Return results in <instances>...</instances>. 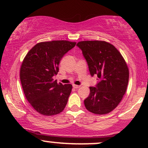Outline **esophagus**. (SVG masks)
I'll use <instances>...</instances> for the list:
<instances>
[{
  "mask_svg": "<svg viewBox=\"0 0 148 148\" xmlns=\"http://www.w3.org/2000/svg\"><path fill=\"white\" fill-rule=\"evenodd\" d=\"M80 87H81L80 86H77V85H75V84L73 85V88H75V89H78V88H79Z\"/></svg>",
  "mask_w": 148,
  "mask_h": 148,
  "instance_id": "1",
  "label": "esophagus"
}]
</instances>
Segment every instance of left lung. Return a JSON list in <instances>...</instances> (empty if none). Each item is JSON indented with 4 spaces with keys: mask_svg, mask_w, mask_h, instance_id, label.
<instances>
[{
    "mask_svg": "<svg viewBox=\"0 0 148 148\" xmlns=\"http://www.w3.org/2000/svg\"><path fill=\"white\" fill-rule=\"evenodd\" d=\"M76 45L82 51L91 76L99 79L96 87H90L85 106L95 114H107L118 106L126 92L128 66L120 51L108 42L81 41Z\"/></svg>",
    "mask_w": 148,
    "mask_h": 148,
    "instance_id": "obj_1",
    "label": "left lung"
}]
</instances>
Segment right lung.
I'll use <instances>...</instances> for the list:
<instances>
[{
    "label": "right lung",
    "instance_id": "right-lung-1",
    "mask_svg": "<svg viewBox=\"0 0 148 148\" xmlns=\"http://www.w3.org/2000/svg\"><path fill=\"white\" fill-rule=\"evenodd\" d=\"M76 42L56 40L37 43L26 54L20 69L22 88L30 104L44 115H57L64 110L70 95L71 84H58L53 76L58 64Z\"/></svg>",
    "mask_w": 148,
    "mask_h": 148
}]
</instances>
